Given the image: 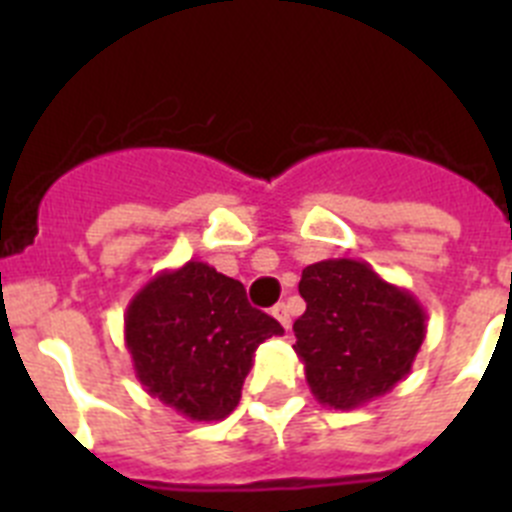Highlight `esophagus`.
Wrapping results in <instances>:
<instances>
[{
  "instance_id": "esophagus-1",
  "label": "esophagus",
  "mask_w": 512,
  "mask_h": 512,
  "mask_svg": "<svg viewBox=\"0 0 512 512\" xmlns=\"http://www.w3.org/2000/svg\"><path fill=\"white\" fill-rule=\"evenodd\" d=\"M271 315H274V318H277L279 323H282L284 328L289 330V310H287V305H284V302H279V305L271 307Z\"/></svg>"
}]
</instances>
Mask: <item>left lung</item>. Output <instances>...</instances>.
Instances as JSON below:
<instances>
[{
    "instance_id": "1",
    "label": "left lung",
    "mask_w": 512,
    "mask_h": 512,
    "mask_svg": "<svg viewBox=\"0 0 512 512\" xmlns=\"http://www.w3.org/2000/svg\"><path fill=\"white\" fill-rule=\"evenodd\" d=\"M300 295L295 354L320 405L361 408L408 377L428 320L408 289L366 261L325 259L302 269Z\"/></svg>"
}]
</instances>
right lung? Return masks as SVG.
<instances>
[{"mask_svg":"<svg viewBox=\"0 0 512 512\" xmlns=\"http://www.w3.org/2000/svg\"><path fill=\"white\" fill-rule=\"evenodd\" d=\"M246 289L205 261L158 271L125 310V346L143 390L197 423L238 408L256 348L282 336Z\"/></svg>","mask_w":512,"mask_h":512,"instance_id":"right-lung-1","label":"right lung"}]
</instances>
